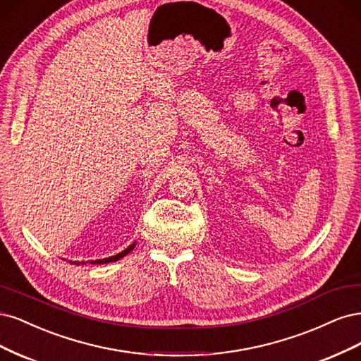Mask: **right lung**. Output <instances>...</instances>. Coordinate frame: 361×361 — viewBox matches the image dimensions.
<instances>
[{
    "label": "right lung",
    "instance_id": "1",
    "mask_svg": "<svg viewBox=\"0 0 361 361\" xmlns=\"http://www.w3.org/2000/svg\"><path fill=\"white\" fill-rule=\"evenodd\" d=\"M133 247H135V243L133 244H130L129 247H127L126 250H123L121 253H117V255H114V257H109V258H103V259H96V261H91V264H108V262H115V261H118V259H121L123 257H126L127 253L129 252H132L133 250ZM72 264H76V265H79V262H72ZM80 264H85V262H80Z\"/></svg>",
    "mask_w": 361,
    "mask_h": 361
}]
</instances>
